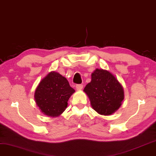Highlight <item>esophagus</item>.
Returning a JSON list of instances; mask_svg holds the SVG:
<instances>
[{
	"label": "esophagus",
	"mask_w": 156,
	"mask_h": 156,
	"mask_svg": "<svg viewBox=\"0 0 156 156\" xmlns=\"http://www.w3.org/2000/svg\"><path fill=\"white\" fill-rule=\"evenodd\" d=\"M83 86L82 84H78V85H76V89L78 90H81L82 88H83Z\"/></svg>",
	"instance_id": "34e87169"
}]
</instances>
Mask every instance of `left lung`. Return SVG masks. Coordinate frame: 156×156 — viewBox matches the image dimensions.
<instances>
[{
	"label": "left lung",
	"mask_w": 156,
	"mask_h": 156,
	"mask_svg": "<svg viewBox=\"0 0 156 156\" xmlns=\"http://www.w3.org/2000/svg\"><path fill=\"white\" fill-rule=\"evenodd\" d=\"M83 91L87 94L90 105L101 115L114 113L122 105L124 89L113 74L103 69H96L91 74V81Z\"/></svg>",
	"instance_id": "1"
}]
</instances>
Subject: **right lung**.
Returning a JSON list of instances; mask_svg holds the SVG:
<instances>
[{
	"label": "right lung",
	"mask_w": 156,
	"mask_h": 156,
	"mask_svg": "<svg viewBox=\"0 0 156 156\" xmlns=\"http://www.w3.org/2000/svg\"><path fill=\"white\" fill-rule=\"evenodd\" d=\"M75 90L65 77L52 71L41 80L34 93L37 105L47 116L56 117L63 112Z\"/></svg>",
	"instance_id": "obj_1"
}]
</instances>
